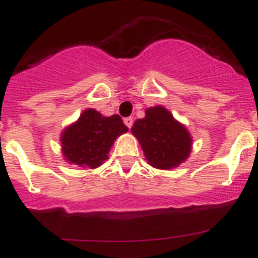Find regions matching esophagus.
<instances>
[{
    "label": "esophagus",
    "mask_w": 258,
    "mask_h": 258,
    "mask_svg": "<svg viewBox=\"0 0 258 258\" xmlns=\"http://www.w3.org/2000/svg\"><path fill=\"white\" fill-rule=\"evenodd\" d=\"M133 121H134L133 117H126V118H125V120H124V124L126 125V126L129 127V129H131V127L133 126Z\"/></svg>",
    "instance_id": "34e87169"
}]
</instances>
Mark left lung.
<instances>
[{"label": "left lung", "instance_id": "1", "mask_svg": "<svg viewBox=\"0 0 258 258\" xmlns=\"http://www.w3.org/2000/svg\"><path fill=\"white\" fill-rule=\"evenodd\" d=\"M145 117L136 120L132 133L141 145L146 160L156 169L170 170L187 160L192 138L187 127L163 106L150 107Z\"/></svg>", "mask_w": 258, "mask_h": 258}]
</instances>
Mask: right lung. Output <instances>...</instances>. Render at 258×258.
I'll return each mask as SVG.
<instances>
[{"label": "right lung", "instance_id": "1", "mask_svg": "<svg viewBox=\"0 0 258 258\" xmlns=\"http://www.w3.org/2000/svg\"><path fill=\"white\" fill-rule=\"evenodd\" d=\"M127 131L118 115L103 116L94 108H86L61 132L63 159L84 169H95L108 159L116 138Z\"/></svg>", "mask_w": 258, "mask_h": 258}]
</instances>
